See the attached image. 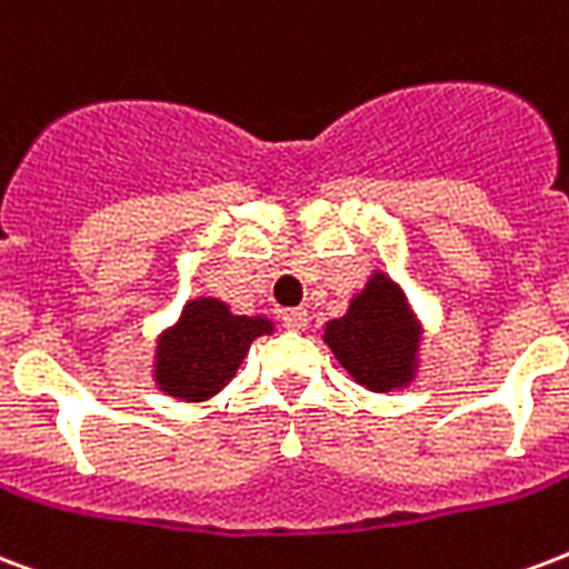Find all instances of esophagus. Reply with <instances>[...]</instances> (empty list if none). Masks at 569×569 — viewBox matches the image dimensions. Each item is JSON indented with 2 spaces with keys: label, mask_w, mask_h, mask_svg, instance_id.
I'll return each instance as SVG.
<instances>
[{
  "label": "esophagus",
  "mask_w": 569,
  "mask_h": 569,
  "mask_svg": "<svg viewBox=\"0 0 569 569\" xmlns=\"http://www.w3.org/2000/svg\"><path fill=\"white\" fill-rule=\"evenodd\" d=\"M283 325L289 331H303V328H307V310H303V307L283 310Z\"/></svg>",
  "instance_id": "1"
}]
</instances>
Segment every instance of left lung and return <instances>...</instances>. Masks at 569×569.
I'll return each mask as SVG.
<instances>
[{"instance_id": "left-lung-1", "label": "left lung", "mask_w": 569, "mask_h": 569, "mask_svg": "<svg viewBox=\"0 0 569 569\" xmlns=\"http://www.w3.org/2000/svg\"><path fill=\"white\" fill-rule=\"evenodd\" d=\"M322 340L342 370L372 393L411 388L423 363V322L406 289L379 268L349 298L346 313L325 322Z\"/></svg>"}]
</instances>
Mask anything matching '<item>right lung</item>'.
I'll list each match as a JSON object with an SVG mask.
<instances>
[{"mask_svg": "<svg viewBox=\"0 0 569 569\" xmlns=\"http://www.w3.org/2000/svg\"><path fill=\"white\" fill-rule=\"evenodd\" d=\"M274 333L262 313L241 316L211 295L190 298L176 322L154 340L151 379L160 393L181 402H206L236 379L250 342Z\"/></svg>", "mask_w": 569, "mask_h": 569, "instance_id": "add662e5", "label": "right lung"}]
</instances>
